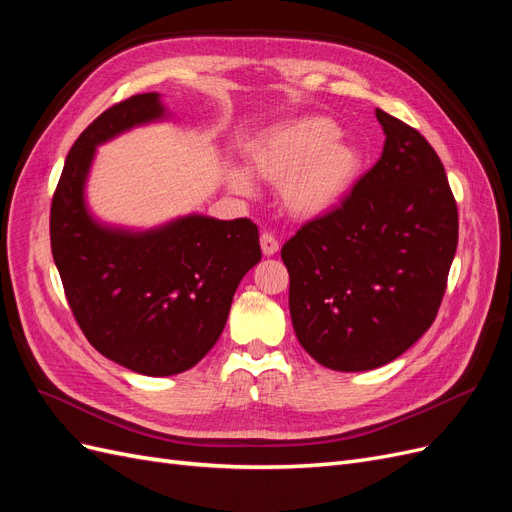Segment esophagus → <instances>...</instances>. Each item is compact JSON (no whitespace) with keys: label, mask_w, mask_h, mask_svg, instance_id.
Wrapping results in <instances>:
<instances>
[{"label":"esophagus","mask_w":512,"mask_h":512,"mask_svg":"<svg viewBox=\"0 0 512 512\" xmlns=\"http://www.w3.org/2000/svg\"><path fill=\"white\" fill-rule=\"evenodd\" d=\"M260 247H262V254L265 256H275L280 252V243L271 235V232H262L260 235Z\"/></svg>","instance_id":"obj_1"}]
</instances>
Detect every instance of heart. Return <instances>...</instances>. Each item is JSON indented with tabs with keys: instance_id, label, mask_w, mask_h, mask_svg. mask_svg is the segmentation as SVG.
<instances>
[{
	"instance_id": "b5f03b06",
	"label": "heart",
	"mask_w": 512,
	"mask_h": 512,
	"mask_svg": "<svg viewBox=\"0 0 512 512\" xmlns=\"http://www.w3.org/2000/svg\"><path fill=\"white\" fill-rule=\"evenodd\" d=\"M247 160L258 179L280 185L284 211L303 222L342 207L363 173V151L324 115H303L260 134ZM226 183L241 196L256 192L250 173L235 164L226 168Z\"/></svg>"
}]
</instances>
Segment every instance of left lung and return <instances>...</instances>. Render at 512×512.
<instances>
[{"label": "left lung", "instance_id": "left-lung-1", "mask_svg": "<svg viewBox=\"0 0 512 512\" xmlns=\"http://www.w3.org/2000/svg\"><path fill=\"white\" fill-rule=\"evenodd\" d=\"M384 149L346 203L282 247L305 352L337 371L395 361L436 320L457 250V205L438 153L376 108Z\"/></svg>", "mask_w": 512, "mask_h": 512}]
</instances>
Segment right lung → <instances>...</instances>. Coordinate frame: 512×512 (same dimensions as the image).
<instances>
[{
	"label": "right lung",
	"mask_w": 512,
	"mask_h": 512,
	"mask_svg": "<svg viewBox=\"0 0 512 512\" xmlns=\"http://www.w3.org/2000/svg\"><path fill=\"white\" fill-rule=\"evenodd\" d=\"M162 96L138 94L76 138L51 205V250L72 314L106 359L143 376H175L218 342L243 275L260 262L250 220L179 215L153 228L96 218L87 179L100 145L166 121Z\"/></svg>",
	"instance_id": "add662e5"
}]
</instances>
